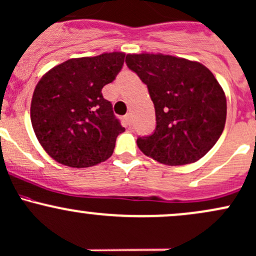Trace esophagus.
<instances>
[{
    "instance_id": "34e87169",
    "label": "esophagus",
    "mask_w": 256,
    "mask_h": 256,
    "mask_svg": "<svg viewBox=\"0 0 256 256\" xmlns=\"http://www.w3.org/2000/svg\"><path fill=\"white\" fill-rule=\"evenodd\" d=\"M125 122H126V124H128V126L132 125V114H131V113L126 114L125 115Z\"/></svg>"
}]
</instances>
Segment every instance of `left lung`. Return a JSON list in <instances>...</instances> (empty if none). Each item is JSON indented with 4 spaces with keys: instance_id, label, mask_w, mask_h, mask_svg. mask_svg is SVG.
Segmentation results:
<instances>
[{
    "instance_id": "obj_1",
    "label": "left lung",
    "mask_w": 256,
    "mask_h": 256,
    "mask_svg": "<svg viewBox=\"0 0 256 256\" xmlns=\"http://www.w3.org/2000/svg\"><path fill=\"white\" fill-rule=\"evenodd\" d=\"M126 64L148 87L156 126L137 138L147 156L165 165L203 158L222 134L227 104L212 72L198 62L165 54H128Z\"/></svg>"
}]
</instances>
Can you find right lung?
Returning a JSON list of instances; mask_svg holds the SVG:
<instances>
[{
    "label": "right lung",
    "mask_w": 256,
    "mask_h": 256,
    "mask_svg": "<svg viewBox=\"0 0 256 256\" xmlns=\"http://www.w3.org/2000/svg\"><path fill=\"white\" fill-rule=\"evenodd\" d=\"M125 53L72 58L41 78L34 91L30 118L40 144L56 162L94 166L113 154L125 131L102 88L122 70Z\"/></svg>",
    "instance_id": "1"
}]
</instances>
